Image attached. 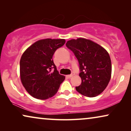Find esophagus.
Instances as JSON below:
<instances>
[{"label": "esophagus", "instance_id": "1", "mask_svg": "<svg viewBox=\"0 0 131 131\" xmlns=\"http://www.w3.org/2000/svg\"><path fill=\"white\" fill-rule=\"evenodd\" d=\"M74 74H75L74 73H72L71 74L67 75V76H66V77H67V78H71V77H72V76H74Z\"/></svg>", "mask_w": 131, "mask_h": 131}]
</instances>
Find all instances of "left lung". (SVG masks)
Masks as SVG:
<instances>
[{"instance_id": "obj_1", "label": "left lung", "mask_w": 131, "mask_h": 131, "mask_svg": "<svg viewBox=\"0 0 131 131\" xmlns=\"http://www.w3.org/2000/svg\"><path fill=\"white\" fill-rule=\"evenodd\" d=\"M66 46L74 53L79 64L82 82L76 87V91L88 97H94L103 92L112 74V62L107 51L83 38L67 41Z\"/></svg>"}]
</instances>
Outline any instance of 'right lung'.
Wrapping results in <instances>:
<instances>
[{"instance_id":"add662e5","label":"right lung","mask_w":131,"mask_h":131,"mask_svg":"<svg viewBox=\"0 0 131 131\" xmlns=\"http://www.w3.org/2000/svg\"><path fill=\"white\" fill-rule=\"evenodd\" d=\"M65 43V39H42L28 48L21 56V82L33 97L39 100L52 97L65 79V76L59 74L52 59L56 50Z\"/></svg>"}]
</instances>
